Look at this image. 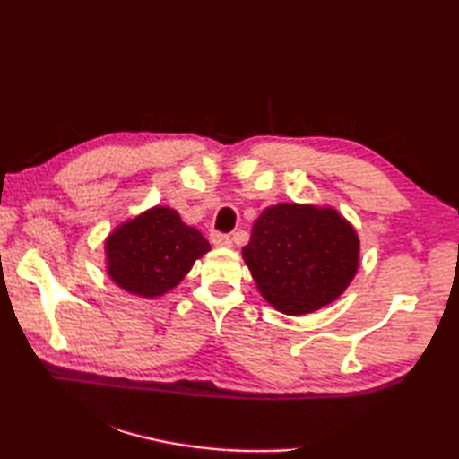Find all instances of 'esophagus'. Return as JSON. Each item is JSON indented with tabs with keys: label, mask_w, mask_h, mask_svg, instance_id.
<instances>
[{
	"label": "esophagus",
	"mask_w": 459,
	"mask_h": 459,
	"mask_svg": "<svg viewBox=\"0 0 459 459\" xmlns=\"http://www.w3.org/2000/svg\"><path fill=\"white\" fill-rule=\"evenodd\" d=\"M211 242H212L214 247H219V248H230L232 247L230 237L229 235H221V232H212Z\"/></svg>",
	"instance_id": "34e87169"
}]
</instances>
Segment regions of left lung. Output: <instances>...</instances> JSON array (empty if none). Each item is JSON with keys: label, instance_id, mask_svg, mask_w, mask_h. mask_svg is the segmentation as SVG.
<instances>
[{"label": "left lung", "instance_id": "8db88e82", "mask_svg": "<svg viewBox=\"0 0 459 459\" xmlns=\"http://www.w3.org/2000/svg\"><path fill=\"white\" fill-rule=\"evenodd\" d=\"M357 230L333 207L278 203L252 224L242 258L268 304L304 316L335 301L359 270Z\"/></svg>", "mask_w": 459, "mask_h": 459}]
</instances>
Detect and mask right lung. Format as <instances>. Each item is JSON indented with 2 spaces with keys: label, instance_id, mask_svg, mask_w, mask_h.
<instances>
[{
  "label": "right lung",
  "instance_id": "obj_1",
  "mask_svg": "<svg viewBox=\"0 0 459 459\" xmlns=\"http://www.w3.org/2000/svg\"><path fill=\"white\" fill-rule=\"evenodd\" d=\"M211 245L171 207H155L120 222L104 240L106 272L132 296L168 294L189 274Z\"/></svg>",
  "mask_w": 459,
  "mask_h": 459
}]
</instances>
